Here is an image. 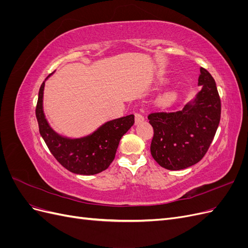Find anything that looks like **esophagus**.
I'll use <instances>...</instances> for the list:
<instances>
[{
  "label": "esophagus",
  "instance_id": "1",
  "mask_svg": "<svg viewBox=\"0 0 248 248\" xmlns=\"http://www.w3.org/2000/svg\"><path fill=\"white\" fill-rule=\"evenodd\" d=\"M144 116H142L141 114H136V124H140L141 122H144Z\"/></svg>",
  "mask_w": 248,
  "mask_h": 248
}]
</instances>
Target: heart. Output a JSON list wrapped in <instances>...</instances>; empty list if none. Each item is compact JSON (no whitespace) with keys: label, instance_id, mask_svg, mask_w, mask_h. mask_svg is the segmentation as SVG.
Masks as SVG:
<instances>
[{"label":"heart","instance_id":"obj_1","mask_svg":"<svg viewBox=\"0 0 248 248\" xmlns=\"http://www.w3.org/2000/svg\"><path fill=\"white\" fill-rule=\"evenodd\" d=\"M175 98V94L172 92H167L164 94L161 98H160V103L163 104V106H167V104H170Z\"/></svg>","mask_w":248,"mask_h":248}]
</instances>
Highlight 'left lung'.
Here are the masks:
<instances>
[{
    "label": "left lung",
    "mask_w": 248,
    "mask_h": 248,
    "mask_svg": "<svg viewBox=\"0 0 248 248\" xmlns=\"http://www.w3.org/2000/svg\"><path fill=\"white\" fill-rule=\"evenodd\" d=\"M202 90L183 109L148 116L154 136L151 155L160 167L179 170L198 163L211 145L220 121V98L215 80L201 67Z\"/></svg>",
    "instance_id": "left-lung-1"
}]
</instances>
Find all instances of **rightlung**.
Here are the masks:
<instances>
[{
	"instance_id": "1",
	"label": "right lung",
	"mask_w": 248,
	"mask_h": 248,
	"mask_svg": "<svg viewBox=\"0 0 248 248\" xmlns=\"http://www.w3.org/2000/svg\"><path fill=\"white\" fill-rule=\"evenodd\" d=\"M46 80L39 89L36 118L39 132L50 153L66 170L74 174L90 176L106 170L115 158L120 140L134 124V116L129 115L106 122L86 137H63L51 128L44 115L43 91Z\"/></svg>"
}]
</instances>
